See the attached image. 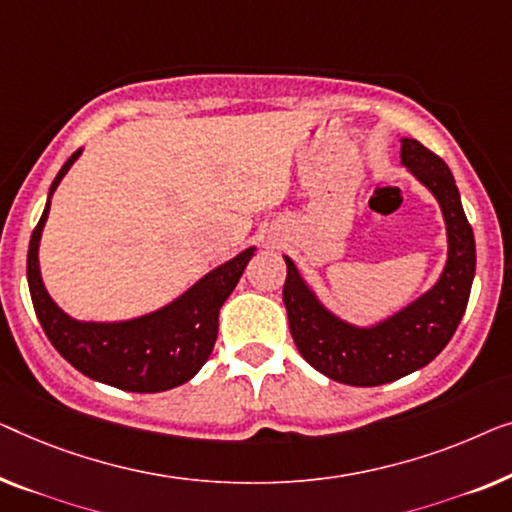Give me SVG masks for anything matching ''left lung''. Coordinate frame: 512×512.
<instances>
[{
	"mask_svg": "<svg viewBox=\"0 0 512 512\" xmlns=\"http://www.w3.org/2000/svg\"><path fill=\"white\" fill-rule=\"evenodd\" d=\"M401 162L438 199L448 227V262L427 294L380 325L355 327L331 315L285 257L283 301L297 350L313 369L343 385H385L427 366L450 343L469 304L475 239L452 171L415 139H401Z\"/></svg>",
	"mask_w": 512,
	"mask_h": 512,
	"instance_id": "left-lung-1",
	"label": "left lung"
}]
</instances>
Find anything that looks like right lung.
Wrapping results in <instances>:
<instances>
[{"label":"right lung","mask_w":512,"mask_h":512,"mask_svg":"<svg viewBox=\"0 0 512 512\" xmlns=\"http://www.w3.org/2000/svg\"><path fill=\"white\" fill-rule=\"evenodd\" d=\"M64 162L50 185L46 208L27 250V283L34 311L48 341L67 362L99 383L127 392H164L190 380L211 357L218 338V315L246 271L255 248L243 250L160 311L127 322H78L50 299L39 271V241L48 220L50 197L78 160Z\"/></svg>","instance_id":"obj_1"}]
</instances>
